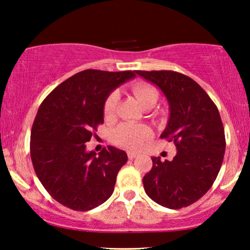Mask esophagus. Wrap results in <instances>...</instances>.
<instances>
[{"label":"esophagus","mask_w":250,"mask_h":250,"mask_svg":"<svg viewBox=\"0 0 250 250\" xmlns=\"http://www.w3.org/2000/svg\"><path fill=\"white\" fill-rule=\"evenodd\" d=\"M136 156H138V153H135V152H132V151H128V152H127V157H128L129 159H134Z\"/></svg>","instance_id":"esophagus-1"}]
</instances>
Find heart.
Masks as SVG:
<instances>
[{
    "label": "heart",
    "instance_id": "1",
    "mask_svg": "<svg viewBox=\"0 0 250 250\" xmlns=\"http://www.w3.org/2000/svg\"><path fill=\"white\" fill-rule=\"evenodd\" d=\"M132 93L146 108L155 107L159 100V91L152 84L146 82H139L131 88ZM118 104V93L111 92L105 98L104 104V115L107 119L114 117L116 107ZM152 136V132L146 125L132 124V123H123L117 126L111 133V141L116 146L122 148L135 150L139 149L143 143Z\"/></svg>",
    "mask_w": 250,
    "mask_h": 250
}]
</instances>
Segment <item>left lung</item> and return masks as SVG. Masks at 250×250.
<instances>
[{"instance_id":"1","label":"left lung","mask_w":250,"mask_h":250,"mask_svg":"<svg viewBox=\"0 0 250 250\" xmlns=\"http://www.w3.org/2000/svg\"><path fill=\"white\" fill-rule=\"evenodd\" d=\"M135 73L166 95L170 115L160 139L176 146L170 162L152 157V168L143 176V187L164 207H188L210 189L223 163L225 134L220 112L204 88L187 75L173 70Z\"/></svg>"}]
</instances>
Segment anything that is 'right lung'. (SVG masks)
Wrapping results in <instances>:
<instances>
[{
    "label": "right lung",
    "instance_id": "1",
    "mask_svg": "<svg viewBox=\"0 0 250 250\" xmlns=\"http://www.w3.org/2000/svg\"><path fill=\"white\" fill-rule=\"evenodd\" d=\"M134 76L135 70L80 71L41 104L30 133V158L41 183L63 206L86 211L114 192L127 155L114 146L99 155L87 152L85 143L104 124L105 98Z\"/></svg>",
    "mask_w": 250,
    "mask_h": 250
}]
</instances>
